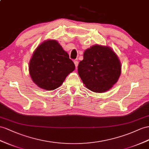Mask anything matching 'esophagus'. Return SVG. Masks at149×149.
<instances>
[{
  "label": "esophagus",
  "instance_id": "obj_1",
  "mask_svg": "<svg viewBox=\"0 0 149 149\" xmlns=\"http://www.w3.org/2000/svg\"><path fill=\"white\" fill-rule=\"evenodd\" d=\"M74 64H75V67L77 68V66H78V64H79L78 60H74Z\"/></svg>",
  "mask_w": 149,
  "mask_h": 149
}]
</instances>
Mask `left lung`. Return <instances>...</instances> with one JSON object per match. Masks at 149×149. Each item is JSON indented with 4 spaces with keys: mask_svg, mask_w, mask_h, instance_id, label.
I'll return each instance as SVG.
<instances>
[{
    "mask_svg": "<svg viewBox=\"0 0 149 149\" xmlns=\"http://www.w3.org/2000/svg\"><path fill=\"white\" fill-rule=\"evenodd\" d=\"M121 71L119 58L108 46L96 45L87 49L78 65V74L86 87L99 93L111 89L117 82Z\"/></svg>",
    "mask_w": 149,
    "mask_h": 149,
    "instance_id": "8db88e82",
    "label": "left lung"
}]
</instances>
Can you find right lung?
Listing matches in <instances>:
<instances>
[{
    "instance_id": "right-lung-1",
    "label": "right lung",
    "mask_w": 149,
    "mask_h": 149,
    "mask_svg": "<svg viewBox=\"0 0 149 149\" xmlns=\"http://www.w3.org/2000/svg\"><path fill=\"white\" fill-rule=\"evenodd\" d=\"M75 65L56 40L38 46L30 60L29 71L33 81L41 89L53 91L60 87Z\"/></svg>"
}]
</instances>
